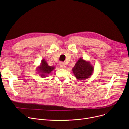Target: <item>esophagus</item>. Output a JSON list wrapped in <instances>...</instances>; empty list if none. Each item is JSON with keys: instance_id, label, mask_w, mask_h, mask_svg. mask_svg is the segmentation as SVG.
<instances>
[{"instance_id": "esophagus-1", "label": "esophagus", "mask_w": 129, "mask_h": 129, "mask_svg": "<svg viewBox=\"0 0 129 129\" xmlns=\"http://www.w3.org/2000/svg\"><path fill=\"white\" fill-rule=\"evenodd\" d=\"M59 65H60V68H62V69H64V68H65V67H66L65 64H64V63H63V62H61V63H60V64H59Z\"/></svg>"}]
</instances>
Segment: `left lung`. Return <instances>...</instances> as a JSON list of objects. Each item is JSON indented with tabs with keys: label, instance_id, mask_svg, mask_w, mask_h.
<instances>
[{
	"label": "left lung",
	"instance_id": "1",
	"mask_svg": "<svg viewBox=\"0 0 129 129\" xmlns=\"http://www.w3.org/2000/svg\"><path fill=\"white\" fill-rule=\"evenodd\" d=\"M72 71L78 80H85L91 76L93 72V67L89 62L80 58L72 69Z\"/></svg>",
	"mask_w": 129,
	"mask_h": 129
}]
</instances>
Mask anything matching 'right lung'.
<instances>
[{
  "label": "right lung",
  "mask_w": 129,
  "mask_h": 129,
  "mask_svg": "<svg viewBox=\"0 0 129 129\" xmlns=\"http://www.w3.org/2000/svg\"><path fill=\"white\" fill-rule=\"evenodd\" d=\"M54 69H55V67L49 66L45 60L43 59L41 60L40 66L38 67L37 71L40 73V75L41 77H46L50 74Z\"/></svg>",
  "instance_id": "add662e5"
}]
</instances>
